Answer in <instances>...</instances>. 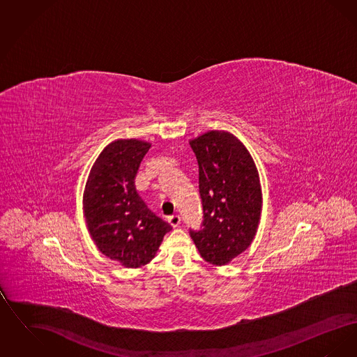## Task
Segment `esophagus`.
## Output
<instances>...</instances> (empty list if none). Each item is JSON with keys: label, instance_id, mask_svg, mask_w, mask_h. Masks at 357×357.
I'll return each instance as SVG.
<instances>
[{"label": "esophagus", "instance_id": "1", "mask_svg": "<svg viewBox=\"0 0 357 357\" xmlns=\"http://www.w3.org/2000/svg\"><path fill=\"white\" fill-rule=\"evenodd\" d=\"M169 223H170L172 227H178L181 225V217L176 215V214L171 215V217H169Z\"/></svg>", "mask_w": 357, "mask_h": 357}]
</instances>
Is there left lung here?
Wrapping results in <instances>:
<instances>
[{"instance_id":"8db88e82","label":"left lung","mask_w":357,"mask_h":357,"mask_svg":"<svg viewBox=\"0 0 357 357\" xmlns=\"http://www.w3.org/2000/svg\"><path fill=\"white\" fill-rule=\"evenodd\" d=\"M190 146L204 206V227L190 236L206 262L223 266L255 239L262 210L259 175L245 144L227 131H207Z\"/></svg>"}]
</instances>
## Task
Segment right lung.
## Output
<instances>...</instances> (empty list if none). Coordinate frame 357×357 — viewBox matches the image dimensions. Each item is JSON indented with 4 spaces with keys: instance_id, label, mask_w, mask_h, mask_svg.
Segmentation results:
<instances>
[{
    "instance_id": "right-lung-1",
    "label": "right lung",
    "mask_w": 357,
    "mask_h": 357,
    "mask_svg": "<svg viewBox=\"0 0 357 357\" xmlns=\"http://www.w3.org/2000/svg\"><path fill=\"white\" fill-rule=\"evenodd\" d=\"M150 147L151 143L139 139L111 142L95 160L85 183L88 231L102 255L124 268L149 264L172 229L136 192V172Z\"/></svg>"
}]
</instances>
